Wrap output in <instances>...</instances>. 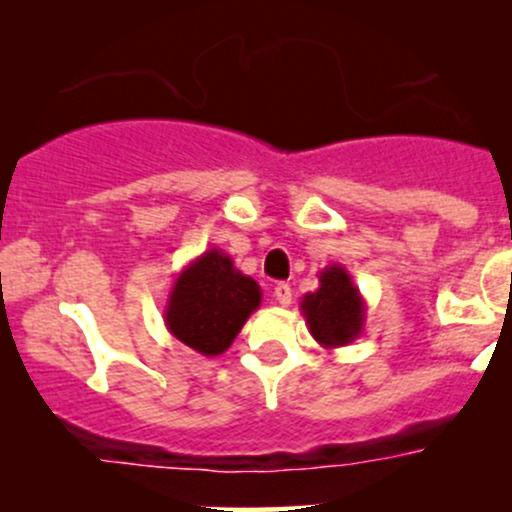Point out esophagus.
<instances>
[{"instance_id": "obj_1", "label": "esophagus", "mask_w": 512, "mask_h": 512, "mask_svg": "<svg viewBox=\"0 0 512 512\" xmlns=\"http://www.w3.org/2000/svg\"><path fill=\"white\" fill-rule=\"evenodd\" d=\"M291 286L289 284H276L274 286V298H276V303L279 305H289L291 303Z\"/></svg>"}]
</instances>
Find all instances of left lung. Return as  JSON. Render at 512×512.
<instances>
[{"instance_id":"obj_1","label":"left lung","mask_w":512,"mask_h":512,"mask_svg":"<svg viewBox=\"0 0 512 512\" xmlns=\"http://www.w3.org/2000/svg\"><path fill=\"white\" fill-rule=\"evenodd\" d=\"M315 291L301 298V313L322 349H339L356 342L366 325V298L342 264H330L317 274Z\"/></svg>"}]
</instances>
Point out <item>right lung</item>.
<instances>
[{"label": "right lung", "instance_id": "1", "mask_svg": "<svg viewBox=\"0 0 512 512\" xmlns=\"http://www.w3.org/2000/svg\"><path fill=\"white\" fill-rule=\"evenodd\" d=\"M260 303V284L236 269L231 255L211 248L175 276L163 322L175 339L197 354L219 356Z\"/></svg>", "mask_w": 512, "mask_h": 512}]
</instances>
